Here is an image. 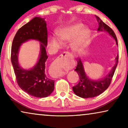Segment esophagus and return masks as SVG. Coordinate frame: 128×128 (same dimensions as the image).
I'll return each instance as SVG.
<instances>
[{
  "label": "esophagus",
  "instance_id": "1",
  "mask_svg": "<svg viewBox=\"0 0 128 128\" xmlns=\"http://www.w3.org/2000/svg\"><path fill=\"white\" fill-rule=\"evenodd\" d=\"M70 55L69 52H64L62 54H61V55L59 56V58H62L64 56H65L66 55ZM51 72L52 73V74L54 75V76L55 77V78H59V77H61V76H63L64 75V72H59V71H58V70H55V68H51Z\"/></svg>",
  "mask_w": 128,
  "mask_h": 128
}]
</instances>
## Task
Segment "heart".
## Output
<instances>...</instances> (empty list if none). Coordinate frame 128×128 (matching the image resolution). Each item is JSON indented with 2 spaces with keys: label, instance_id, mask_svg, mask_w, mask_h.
Segmentation results:
<instances>
[{
  "label": "heart",
  "instance_id": "b5f03b06",
  "mask_svg": "<svg viewBox=\"0 0 128 128\" xmlns=\"http://www.w3.org/2000/svg\"><path fill=\"white\" fill-rule=\"evenodd\" d=\"M58 39L54 36L48 39L49 44L52 48H60L62 42H69L73 41V48L76 50L82 45L90 36V31L85 28V26L82 22H73L60 28L56 31Z\"/></svg>",
  "mask_w": 128,
  "mask_h": 128
}]
</instances>
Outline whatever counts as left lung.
<instances>
[{"label": "left lung", "mask_w": 128, "mask_h": 128, "mask_svg": "<svg viewBox=\"0 0 128 128\" xmlns=\"http://www.w3.org/2000/svg\"><path fill=\"white\" fill-rule=\"evenodd\" d=\"M96 18L98 22L99 27L97 30L98 32H104L108 33L111 37H112L116 42V45L118 46V41L114 31L109 26L105 24L99 17L96 16ZM118 62V54L115 58V64L111 68L110 72L100 79L94 80L89 78L85 72L83 63L81 59L78 60V64L75 71L78 73L79 76V82L75 86L73 87V91L74 94L78 97L87 98H92L100 95L106 91L111 83L112 78L114 76Z\"/></svg>", "instance_id": "obj_1"}]
</instances>
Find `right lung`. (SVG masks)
Here are the masks:
<instances>
[{"instance_id":"add662e5","label":"right lung","mask_w":128,"mask_h":128,"mask_svg":"<svg viewBox=\"0 0 128 128\" xmlns=\"http://www.w3.org/2000/svg\"><path fill=\"white\" fill-rule=\"evenodd\" d=\"M44 18L36 17L20 28L12 43L11 61L19 87L30 95L38 98L46 97L53 92L55 80L50 79L45 73V63L48 59L46 22ZM35 40L40 42V52L34 66L24 69L18 60L20 47L23 43Z\"/></svg>"}]
</instances>
